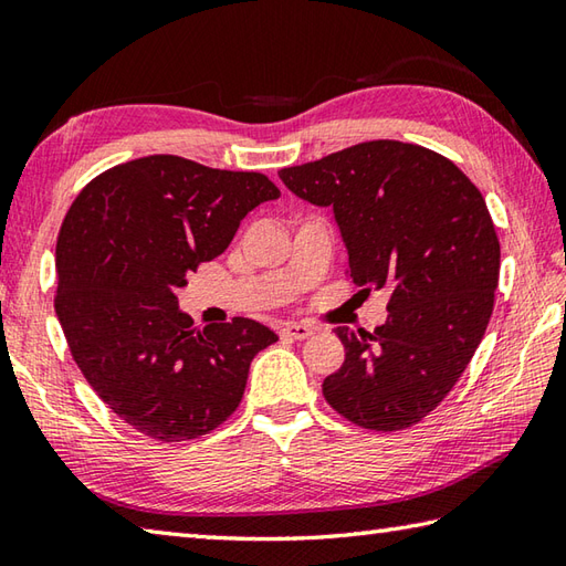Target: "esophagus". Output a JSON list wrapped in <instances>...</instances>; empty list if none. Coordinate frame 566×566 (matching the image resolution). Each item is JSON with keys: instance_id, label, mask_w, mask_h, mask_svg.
<instances>
[{"instance_id": "34e87169", "label": "esophagus", "mask_w": 566, "mask_h": 566, "mask_svg": "<svg viewBox=\"0 0 566 566\" xmlns=\"http://www.w3.org/2000/svg\"><path fill=\"white\" fill-rule=\"evenodd\" d=\"M280 334L284 338H292V340H304V338H308V336L314 334V328L308 326V324H282Z\"/></svg>"}]
</instances>
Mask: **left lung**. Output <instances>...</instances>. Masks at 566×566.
Segmentation results:
<instances>
[{"label": "left lung", "instance_id": "8db88e82", "mask_svg": "<svg viewBox=\"0 0 566 566\" xmlns=\"http://www.w3.org/2000/svg\"><path fill=\"white\" fill-rule=\"evenodd\" d=\"M280 179L334 208L348 274L363 294L390 292L387 321L336 328L346 360L326 402L363 429H407L437 409L485 334L501 242L479 188L441 154L395 139L363 142Z\"/></svg>", "mask_w": 566, "mask_h": 566}]
</instances>
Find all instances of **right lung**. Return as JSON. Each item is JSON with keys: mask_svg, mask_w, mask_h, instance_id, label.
Segmentation results:
<instances>
[{"mask_svg": "<svg viewBox=\"0 0 566 566\" xmlns=\"http://www.w3.org/2000/svg\"><path fill=\"white\" fill-rule=\"evenodd\" d=\"M268 176L174 154L117 164L73 201L55 242V314L71 356L113 412L164 444L235 412L250 363L276 334L252 318L198 328L176 290L226 252Z\"/></svg>", "mask_w": 566, "mask_h": 566, "instance_id": "right-lung-1", "label": "right lung"}]
</instances>
